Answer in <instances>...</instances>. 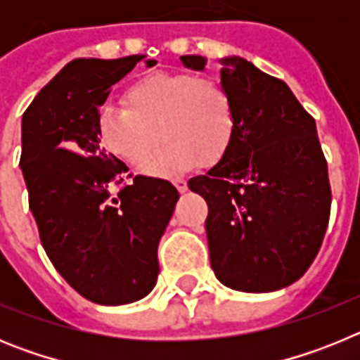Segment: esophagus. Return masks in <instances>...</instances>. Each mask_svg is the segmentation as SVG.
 I'll return each instance as SVG.
<instances>
[{
    "label": "esophagus",
    "instance_id": "esophagus-1",
    "mask_svg": "<svg viewBox=\"0 0 360 360\" xmlns=\"http://www.w3.org/2000/svg\"><path fill=\"white\" fill-rule=\"evenodd\" d=\"M173 184H174V187L180 191V193H186L187 191V180H184V178H174Z\"/></svg>",
    "mask_w": 360,
    "mask_h": 360
}]
</instances>
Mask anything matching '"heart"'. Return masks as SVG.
Segmentation results:
<instances>
[{
    "label": "heart",
    "mask_w": 360,
    "mask_h": 360,
    "mask_svg": "<svg viewBox=\"0 0 360 360\" xmlns=\"http://www.w3.org/2000/svg\"><path fill=\"white\" fill-rule=\"evenodd\" d=\"M126 106L108 103L97 111L98 144L129 165L165 176L200 165H214L236 136L238 110L224 82L193 73L155 72L126 90Z\"/></svg>",
    "instance_id": "1"
}]
</instances>
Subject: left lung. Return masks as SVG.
I'll return each mask as SVG.
<instances>
[{"label": "left lung", "instance_id": "8db88e82", "mask_svg": "<svg viewBox=\"0 0 360 360\" xmlns=\"http://www.w3.org/2000/svg\"><path fill=\"white\" fill-rule=\"evenodd\" d=\"M193 70L207 59L182 56ZM238 110L236 136L189 189L207 202L216 278L240 292H274L308 270L328 227L332 189L316 120L281 79L241 57L221 61Z\"/></svg>", "mask_w": 360, "mask_h": 360}]
</instances>
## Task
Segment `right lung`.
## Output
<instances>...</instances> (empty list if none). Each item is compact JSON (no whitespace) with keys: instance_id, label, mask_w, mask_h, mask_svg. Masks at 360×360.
<instances>
[{"instance_id":"1","label":"right lung","mask_w":360,"mask_h":360,"mask_svg":"<svg viewBox=\"0 0 360 360\" xmlns=\"http://www.w3.org/2000/svg\"><path fill=\"white\" fill-rule=\"evenodd\" d=\"M144 57L73 59L36 95L21 122L19 165L44 252L73 290L106 307L153 290L158 241L180 198L162 178L139 174L124 184L126 164L97 141L98 108Z\"/></svg>"}]
</instances>
